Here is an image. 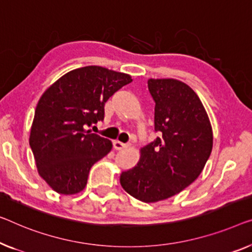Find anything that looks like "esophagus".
I'll list each match as a JSON object with an SVG mask.
<instances>
[{
    "label": "esophagus",
    "instance_id": "34e87169",
    "mask_svg": "<svg viewBox=\"0 0 252 252\" xmlns=\"http://www.w3.org/2000/svg\"><path fill=\"white\" fill-rule=\"evenodd\" d=\"M130 145H131L130 142H127V144H125V142H121V141H119V140H116V141L113 142V146H114V148L116 150H121V149L127 148Z\"/></svg>",
    "mask_w": 252,
    "mask_h": 252
}]
</instances>
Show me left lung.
Wrapping results in <instances>:
<instances>
[{
  "instance_id": "obj_1",
  "label": "left lung",
  "mask_w": 252,
  "mask_h": 252,
  "mask_svg": "<svg viewBox=\"0 0 252 252\" xmlns=\"http://www.w3.org/2000/svg\"><path fill=\"white\" fill-rule=\"evenodd\" d=\"M155 102L153 142L141 149L137 166L122 172L127 193L144 202L164 200L186 189L204 170L213 148L208 115L197 94L175 79H149Z\"/></svg>"
}]
</instances>
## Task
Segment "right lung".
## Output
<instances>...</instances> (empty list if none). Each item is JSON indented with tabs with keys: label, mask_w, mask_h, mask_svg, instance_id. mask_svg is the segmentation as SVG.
<instances>
[{
	"label": "right lung",
	"mask_w": 252,
	"mask_h": 252,
	"mask_svg": "<svg viewBox=\"0 0 252 252\" xmlns=\"http://www.w3.org/2000/svg\"><path fill=\"white\" fill-rule=\"evenodd\" d=\"M129 74L90 65L67 72L40 97L29 145L38 173L61 194L80 192L94 164L106 156L112 142L87 126L103 121L105 103Z\"/></svg>",
	"instance_id": "add662e5"
}]
</instances>
